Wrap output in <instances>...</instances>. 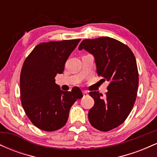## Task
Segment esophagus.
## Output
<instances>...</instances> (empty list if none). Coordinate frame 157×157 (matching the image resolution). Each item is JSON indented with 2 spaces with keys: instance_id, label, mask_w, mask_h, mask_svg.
Instances as JSON below:
<instances>
[{
  "instance_id": "1",
  "label": "esophagus",
  "mask_w": 157,
  "mask_h": 157,
  "mask_svg": "<svg viewBox=\"0 0 157 157\" xmlns=\"http://www.w3.org/2000/svg\"><path fill=\"white\" fill-rule=\"evenodd\" d=\"M82 94H83V96L84 97H87L88 96V95H89V94H88V93L87 92H86V91H82Z\"/></svg>"
}]
</instances>
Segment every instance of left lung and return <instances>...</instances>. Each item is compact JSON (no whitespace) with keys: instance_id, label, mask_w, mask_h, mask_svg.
Segmentation results:
<instances>
[{"instance_id":"8db88e82","label":"left lung","mask_w":157,"mask_h":157,"mask_svg":"<svg viewBox=\"0 0 157 157\" xmlns=\"http://www.w3.org/2000/svg\"><path fill=\"white\" fill-rule=\"evenodd\" d=\"M78 48L92 54L97 75L109 82L105 96L89 92L94 100L89 111L90 123L99 131L112 130L126 120L136 100L139 74L134 55L125 44L109 37L83 40Z\"/></svg>"}]
</instances>
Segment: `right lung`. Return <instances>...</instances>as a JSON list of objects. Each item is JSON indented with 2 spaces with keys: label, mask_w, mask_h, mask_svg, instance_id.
Returning <instances> with one entry per match:
<instances>
[{
  "label": "right lung",
  "mask_w": 157,
  "mask_h": 157,
  "mask_svg": "<svg viewBox=\"0 0 157 157\" xmlns=\"http://www.w3.org/2000/svg\"><path fill=\"white\" fill-rule=\"evenodd\" d=\"M80 39L50 41L36 46L23 63L20 77L21 100L33 125L45 131H55L66 125L71 107L82 97L78 87L63 91L55 83L57 74Z\"/></svg>",
  "instance_id": "add662e5"
}]
</instances>
